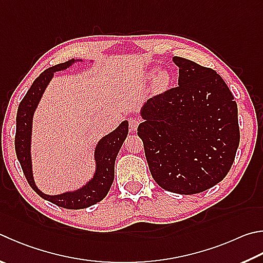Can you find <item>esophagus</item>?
I'll return each mask as SVG.
<instances>
[{"instance_id":"1","label":"esophagus","mask_w":263,"mask_h":263,"mask_svg":"<svg viewBox=\"0 0 263 263\" xmlns=\"http://www.w3.org/2000/svg\"><path fill=\"white\" fill-rule=\"evenodd\" d=\"M140 123H141V121L139 117H131L130 119H128V127H130V131H132V132L137 131V128H138V126H139Z\"/></svg>"}]
</instances>
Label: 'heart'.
Returning <instances> with one entry per match:
<instances>
[{
	"mask_svg": "<svg viewBox=\"0 0 263 263\" xmlns=\"http://www.w3.org/2000/svg\"><path fill=\"white\" fill-rule=\"evenodd\" d=\"M170 80H171V77L168 71L166 70L160 71L154 79V88L156 92H163V90L168 88Z\"/></svg>",
	"mask_w": 263,
	"mask_h": 263,
	"instance_id": "b5f03b06",
	"label": "heart"
}]
</instances>
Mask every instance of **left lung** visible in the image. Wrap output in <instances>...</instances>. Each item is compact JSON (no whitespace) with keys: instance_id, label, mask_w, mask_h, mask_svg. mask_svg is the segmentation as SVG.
Listing matches in <instances>:
<instances>
[{"instance_id":"left-lung-1","label":"left lung","mask_w":263,"mask_h":263,"mask_svg":"<svg viewBox=\"0 0 263 263\" xmlns=\"http://www.w3.org/2000/svg\"><path fill=\"white\" fill-rule=\"evenodd\" d=\"M174 62L178 86L148 100L138 136L157 185L195 194L230 171L240 140L238 109L216 71L179 56Z\"/></svg>"}]
</instances>
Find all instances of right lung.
<instances>
[{
  "instance_id": "add662e5",
  "label": "right lung",
  "mask_w": 263,
  "mask_h": 263,
  "mask_svg": "<svg viewBox=\"0 0 263 263\" xmlns=\"http://www.w3.org/2000/svg\"><path fill=\"white\" fill-rule=\"evenodd\" d=\"M74 60H71L51 66L45 70L34 82L31 88L28 89L25 97L19 103L17 117H16V136L15 148L17 159L21 163L23 173L30 184L31 187L40 195L41 198L52 202L56 206L68 209H83L95 204L102 199L106 198L115 177V160L119 149L126 139L128 132V124L124 121L115 131L109 133L99 141L95 149V160H97V171L93 179L88 181L76 192H68L60 195H47L41 192L34 184L32 176L31 164V131H32V117L35 108L39 103L41 95L44 93L47 85L54 76L55 71H61L68 68Z\"/></svg>"
}]
</instances>
